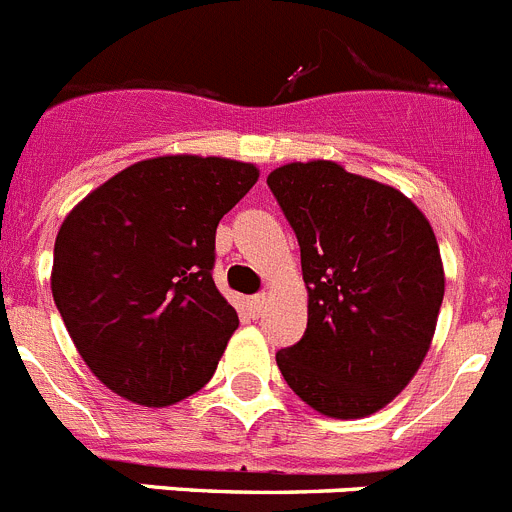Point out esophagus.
I'll use <instances>...</instances> for the list:
<instances>
[{"instance_id":"obj_1","label":"esophagus","mask_w":512,"mask_h":512,"mask_svg":"<svg viewBox=\"0 0 512 512\" xmlns=\"http://www.w3.org/2000/svg\"><path fill=\"white\" fill-rule=\"evenodd\" d=\"M262 306H265V293H257V296L250 298V311L260 313Z\"/></svg>"}]
</instances>
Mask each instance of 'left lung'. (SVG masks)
I'll return each mask as SVG.
<instances>
[{
    "label": "left lung",
    "mask_w": 512,
    "mask_h": 512,
    "mask_svg": "<svg viewBox=\"0 0 512 512\" xmlns=\"http://www.w3.org/2000/svg\"><path fill=\"white\" fill-rule=\"evenodd\" d=\"M301 247L308 324L275 354L290 390L331 418L380 411L411 382L444 301L434 229L411 199L331 160L267 176Z\"/></svg>",
    "instance_id": "obj_1"
}]
</instances>
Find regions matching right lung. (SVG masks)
<instances>
[{"label": "right lung", "mask_w": 512, "mask_h": 512, "mask_svg": "<svg viewBox=\"0 0 512 512\" xmlns=\"http://www.w3.org/2000/svg\"><path fill=\"white\" fill-rule=\"evenodd\" d=\"M257 176L239 160L165 155L124 168L66 216L53 301L109 390L158 408L211 380L239 326L211 278L216 227Z\"/></svg>", "instance_id": "add662e5"}]
</instances>
